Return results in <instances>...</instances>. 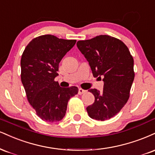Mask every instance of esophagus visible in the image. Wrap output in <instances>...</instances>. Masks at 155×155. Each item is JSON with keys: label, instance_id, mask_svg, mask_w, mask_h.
<instances>
[{"label": "esophagus", "instance_id": "obj_1", "mask_svg": "<svg viewBox=\"0 0 155 155\" xmlns=\"http://www.w3.org/2000/svg\"><path fill=\"white\" fill-rule=\"evenodd\" d=\"M86 92H87V91L84 90V89H82L79 88V92H78V93H79V95H81V94H84V93H85Z\"/></svg>", "mask_w": 155, "mask_h": 155}]
</instances>
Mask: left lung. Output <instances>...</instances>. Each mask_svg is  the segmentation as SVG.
<instances>
[{
    "label": "left lung",
    "instance_id": "left-lung-1",
    "mask_svg": "<svg viewBox=\"0 0 155 155\" xmlns=\"http://www.w3.org/2000/svg\"><path fill=\"white\" fill-rule=\"evenodd\" d=\"M78 49L89 62L94 77L104 82L103 91L89 89L94 102L87 107L91 118L106 120L116 115L129 98L134 79V59L122 41L109 35L78 41Z\"/></svg>",
    "mask_w": 155,
    "mask_h": 155
}]
</instances>
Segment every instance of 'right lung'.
Masks as SVG:
<instances>
[{"label":"right lung","instance_id":"right-lung-1","mask_svg":"<svg viewBox=\"0 0 155 155\" xmlns=\"http://www.w3.org/2000/svg\"><path fill=\"white\" fill-rule=\"evenodd\" d=\"M75 40L42 35L27 45L21 59V79L27 100L37 116L58 122L66 115L69 99L79 92L76 87H61L54 79L59 63L76 44Z\"/></svg>","mask_w":155,"mask_h":155}]
</instances>
